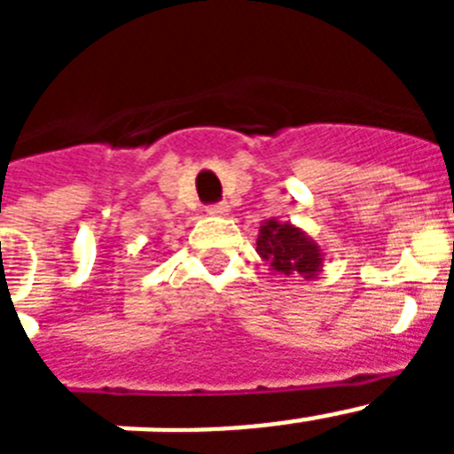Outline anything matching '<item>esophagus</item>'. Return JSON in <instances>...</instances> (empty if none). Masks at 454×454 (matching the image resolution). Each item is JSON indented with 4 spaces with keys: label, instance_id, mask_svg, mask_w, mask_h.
<instances>
[{
    "label": "esophagus",
    "instance_id": "34e87169",
    "mask_svg": "<svg viewBox=\"0 0 454 454\" xmlns=\"http://www.w3.org/2000/svg\"><path fill=\"white\" fill-rule=\"evenodd\" d=\"M207 211H208V214H211V215H230V207H227V204H224V202L211 204V207H208Z\"/></svg>",
    "mask_w": 454,
    "mask_h": 454
}]
</instances>
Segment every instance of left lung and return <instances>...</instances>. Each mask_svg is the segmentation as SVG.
Masks as SVG:
<instances>
[{
	"label": "left lung",
	"mask_w": 454,
	"mask_h": 454,
	"mask_svg": "<svg viewBox=\"0 0 454 454\" xmlns=\"http://www.w3.org/2000/svg\"><path fill=\"white\" fill-rule=\"evenodd\" d=\"M256 254L270 266L272 275L300 277V279H318L325 263L323 247L307 231L291 223L268 218L259 227Z\"/></svg>",
	"instance_id": "left-lung-1"
}]
</instances>
